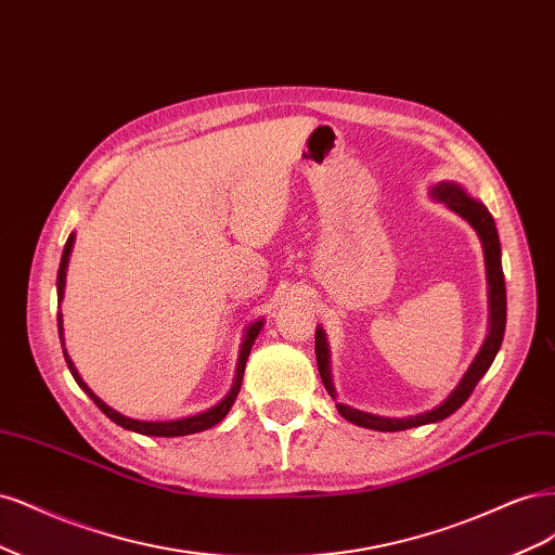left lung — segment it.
<instances>
[{"instance_id":"left-lung-1","label":"left lung","mask_w":555,"mask_h":555,"mask_svg":"<svg viewBox=\"0 0 555 555\" xmlns=\"http://www.w3.org/2000/svg\"><path fill=\"white\" fill-rule=\"evenodd\" d=\"M434 195L438 201H442L447 207L454 209L459 217L466 219L481 237V244H485V254H487V274H489V297H491V332L487 336L485 346H481L479 354L475 357V362L470 364L468 373L463 375V380L459 383V387L447 397L444 403H440L438 408L428 410V413L415 415V417H405V420H389V417H378V415H369L362 413V410H354L350 405L338 403V413H341L348 422L364 426V428H373V431H403V428H415L422 424H431V422H440L444 417H450L452 413L468 401V397L473 395V389L477 387L479 378L489 371V366L493 364L495 354L500 350V344H503V334H505V323H507V293H505V276H503V264H500V240H498V230H495V221L489 214V209L481 205L479 201H473L470 195L463 193V189H459L456 184H438L434 189ZM315 360H318V371L320 378H323L325 389L334 399V387H332V378H330V352H327V341L323 330L315 332Z\"/></svg>"}]
</instances>
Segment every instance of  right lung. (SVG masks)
<instances>
[{"label": "right lung", "instance_id": "add662e5", "mask_svg": "<svg viewBox=\"0 0 555 555\" xmlns=\"http://www.w3.org/2000/svg\"><path fill=\"white\" fill-rule=\"evenodd\" d=\"M74 232H70L68 240H66V246H64V254H62V262H60V272H57V301H62L64 297V281H66V267H68V256H70V248H74ZM57 327H60V338H62V348H64V336H62V313H57ZM262 330V320H258V323H254L251 327L246 330V338L242 344V352H240V362H237V375H235V383H232L228 397L217 403L214 408L205 410V413L201 415H193V417H184V420H172V422H138V420H131V417H124L119 413H115L113 408L105 405L92 389H89L82 378L78 375L74 362L68 360V354L64 350V357H66V364L70 369V375H74L76 383L87 391V397L92 399L103 415H108L115 424L129 428V431H135V434H142V436H160V438H175V436H191V434H198V431H205V428L219 424L225 415L228 410L232 408V403H235L237 395H240V387H242V378H244V366H246V360H248V352H251V346L258 338V332Z\"/></svg>", "mask_w": 555, "mask_h": 555}]
</instances>
